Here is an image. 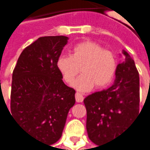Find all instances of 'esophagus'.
I'll return each instance as SVG.
<instances>
[{
    "mask_svg": "<svg viewBox=\"0 0 150 150\" xmlns=\"http://www.w3.org/2000/svg\"><path fill=\"white\" fill-rule=\"evenodd\" d=\"M75 100H76L77 102L81 103V102H83V100H84V96H82L80 93L76 92V93H75Z\"/></svg>",
    "mask_w": 150,
    "mask_h": 150,
    "instance_id": "esophagus-1",
    "label": "esophagus"
}]
</instances>
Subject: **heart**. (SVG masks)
Instances as JSON below:
<instances>
[{
	"label": "heart",
	"mask_w": 150,
	"mask_h": 150,
	"mask_svg": "<svg viewBox=\"0 0 150 150\" xmlns=\"http://www.w3.org/2000/svg\"><path fill=\"white\" fill-rule=\"evenodd\" d=\"M56 67L65 82L80 92L96 88H105L112 82L117 70L115 55L94 41H84L75 45L71 54H62L56 61Z\"/></svg>",
	"instance_id": "heart-1"
}]
</instances>
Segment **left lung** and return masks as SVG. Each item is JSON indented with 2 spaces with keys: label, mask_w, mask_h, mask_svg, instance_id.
<instances>
[{
  "label": "left lung",
  "mask_w": 150,
  "mask_h": 150,
  "mask_svg": "<svg viewBox=\"0 0 150 150\" xmlns=\"http://www.w3.org/2000/svg\"><path fill=\"white\" fill-rule=\"evenodd\" d=\"M122 54L125 59L117 65L113 85L84 100L88 136L97 145L125 132L139 113V72L131 56L125 50Z\"/></svg>",
  "instance_id": "left-lung-1"
}]
</instances>
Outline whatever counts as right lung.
Returning a JSON list of instances; mask_svg holds the SVG:
<instances>
[{
    "instance_id": "right-lung-1",
    "label": "right lung",
    "mask_w": 150,
    "mask_h": 150,
    "mask_svg": "<svg viewBox=\"0 0 150 150\" xmlns=\"http://www.w3.org/2000/svg\"><path fill=\"white\" fill-rule=\"evenodd\" d=\"M68 40L38 38L21 52L12 74L11 115L25 133L50 145L61 137L75 103V91L63 82L56 67Z\"/></svg>"
}]
</instances>
